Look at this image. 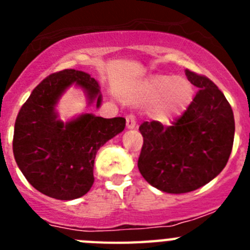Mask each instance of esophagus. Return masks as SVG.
I'll return each instance as SVG.
<instances>
[{
  "label": "esophagus",
  "instance_id": "1",
  "mask_svg": "<svg viewBox=\"0 0 250 250\" xmlns=\"http://www.w3.org/2000/svg\"><path fill=\"white\" fill-rule=\"evenodd\" d=\"M136 126V119L132 114L127 115L126 116V127L127 129H134Z\"/></svg>",
  "mask_w": 250,
  "mask_h": 250
}]
</instances>
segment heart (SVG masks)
<instances>
[{
  "instance_id": "heart-1",
  "label": "heart",
  "mask_w": 250,
  "mask_h": 250,
  "mask_svg": "<svg viewBox=\"0 0 250 250\" xmlns=\"http://www.w3.org/2000/svg\"><path fill=\"white\" fill-rule=\"evenodd\" d=\"M149 98L158 101L164 97L158 107V116L167 123L182 114L193 100V86L183 77L171 75H159L146 83Z\"/></svg>"
}]
</instances>
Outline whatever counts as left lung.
<instances>
[{"label": "left lung", "instance_id": "1", "mask_svg": "<svg viewBox=\"0 0 250 250\" xmlns=\"http://www.w3.org/2000/svg\"><path fill=\"white\" fill-rule=\"evenodd\" d=\"M185 75L199 91L184 114L171 126L152 120L139 127L141 175L170 194L189 193L213 180L228 163L235 131L231 106L218 86L190 70Z\"/></svg>", "mask_w": 250, "mask_h": 250}]
</instances>
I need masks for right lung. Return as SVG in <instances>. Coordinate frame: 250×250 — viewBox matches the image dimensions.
Listing matches in <instances>:
<instances>
[{"instance_id":"add662e5","label":"right lung","mask_w":250,"mask_h":250,"mask_svg":"<svg viewBox=\"0 0 250 250\" xmlns=\"http://www.w3.org/2000/svg\"><path fill=\"white\" fill-rule=\"evenodd\" d=\"M85 90L89 104L101 105L100 86L83 71L66 68L43 79L22 105L13 132V155L35 189L50 198L72 200L94 184L98 150L125 129L124 118L83 114L63 124L55 106L68 86Z\"/></svg>"}]
</instances>
